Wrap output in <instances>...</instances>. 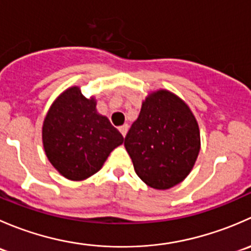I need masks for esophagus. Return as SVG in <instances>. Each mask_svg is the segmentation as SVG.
Masks as SVG:
<instances>
[{
    "label": "esophagus",
    "instance_id": "1",
    "mask_svg": "<svg viewBox=\"0 0 251 251\" xmlns=\"http://www.w3.org/2000/svg\"><path fill=\"white\" fill-rule=\"evenodd\" d=\"M127 130H128V126H127V124H125V125H123V126H120V127H119V131H120V132H121V135H123L124 137H125V136H126V133H127Z\"/></svg>",
    "mask_w": 251,
    "mask_h": 251
}]
</instances>
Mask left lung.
Returning <instances> with one entry per match:
<instances>
[{
  "instance_id": "left-lung-1",
  "label": "left lung",
  "mask_w": 251,
  "mask_h": 251,
  "mask_svg": "<svg viewBox=\"0 0 251 251\" xmlns=\"http://www.w3.org/2000/svg\"><path fill=\"white\" fill-rule=\"evenodd\" d=\"M124 146L144 183L155 189H169L186 178L198 158V123L177 96L156 91L142 104Z\"/></svg>"
}]
</instances>
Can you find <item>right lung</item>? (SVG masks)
I'll return each mask as SVG.
<instances>
[{
  "instance_id": "obj_1",
  "label": "right lung",
  "mask_w": 251,
  "mask_h": 251,
  "mask_svg": "<svg viewBox=\"0 0 251 251\" xmlns=\"http://www.w3.org/2000/svg\"><path fill=\"white\" fill-rule=\"evenodd\" d=\"M48 160L67 178L81 181L100 170L124 137L108 118L96 109L80 88L63 92L48 110L42 127Z\"/></svg>"
}]
</instances>
